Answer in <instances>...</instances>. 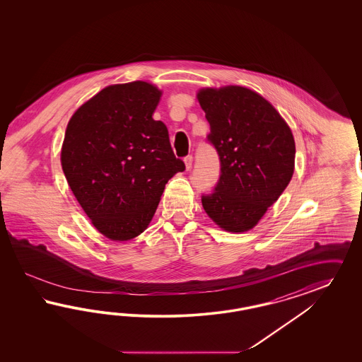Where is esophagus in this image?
Listing matches in <instances>:
<instances>
[{"label": "esophagus", "instance_id": "obj_1", "mask_svg": "<svg viewBox=\"0 0 362 362\" xmlns=\"http://www.w3.org/2000/svg\"><path fill=\"white\" fill-rule=\"evenodd\" d=\"M185 163H186L187 171H189L191 167H192V156L191 155H188V156L185 158Z\"/></svg>", "mask_w": 362, "mask_h": 362}]
</instances>
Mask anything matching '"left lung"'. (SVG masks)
I'll return each mask as SVG.
<instances>
[{
	"label": "left lung",
	"instance_id": "obj_1",
	"mask_svg": "<svg viewBox=\"0 0 362 362\" xmlns=\"http://www.w3.org/2000/svg\"><path fill=\"white\" fill-rule=\"evenodd\" d=\"M197 99L209 123L207 142L220 160L219 180L202 195V204L223 230H251L292 179V132L274 106L250 88H203Z\"/></svg>",
	"mask_w": 362,
	"mask_h": 362
}]
</instances>
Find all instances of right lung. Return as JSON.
<instances>
[{
    "label": "right lung",
    "mask_w": 362,
    "mask_h": 362,
    "mask_svg": "<svg viewBox=\"0 0 362 362\" xmlns=\"http://www.w3.org/2000/svg\"><path fill=\"white\" fill-rule=\"evenodd\" d=\"M160 94L142 81L112 85L67 124L61 151L66 180L94 227L111 240L142 233L165 183L186 168L165 123L153 121Z\"/></svg>",
    "instance_id": "right-lung-1"
}]
</instances>
